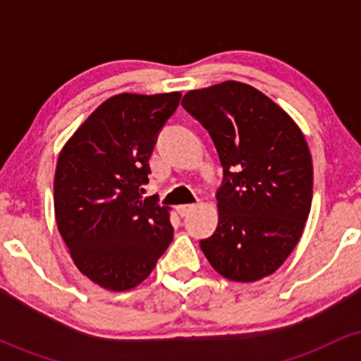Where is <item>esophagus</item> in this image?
Here are the masks:
<instances>
[{
    "label": "esophagus",
    "instance_id": "34e87169",
    "mask_svg": "<svg viewBox=\"0 0 361 361\" xmlns=\"http://www.w3.org/2000/svg\"><path fill=\"white\" fill-rule=\"evenodd\" d=\"M195 207H197L195 204H183V205H178L176 210H178V214L181 215V217H185V215H188L190 212H192Z\"/></svg>",
    "mask_w": 361,
    "mask_h": 361
}]
</instances>
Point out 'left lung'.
<instances>
[{
	"label": "left lung",
	"mask_w": 361,
	"mask_h": 361,
	"mask_svg": "<svg viewBox=\"0 0 361 361\" xmlns=\"http://www.w3.org/2000/svg\"><path fill=\"white\" fill-rule=\"evenodd\" d=\"M181 105L209 130L226 178L219 226L200 241L205 258L233 281L271 275L295 250L312 204V157L300 127L241 81L192 90Z\"/></svg>",
	"instance_id": "8db88e82"
}]
</instances>
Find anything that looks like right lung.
Returning <instances> with one entry per match:
<instances>
[{
    "label": "right lung",
    "mask_w": 361,
    "mask_h": 361,
    "mask_svg": "<svg viewBox=\"0 0 361 361\" xmlns=\"http://www.w3.org/2000/svg\"><path fill=\"white\" fill-rule=\"evenodd\" d=\"M181 93H118L94 109L59 152L54 212L82 275L111 292L135 288L173 241L169 207L142 198L156 135Z\"/></svg>",
    "instance_id": "add662e5"
}]
</instances>
